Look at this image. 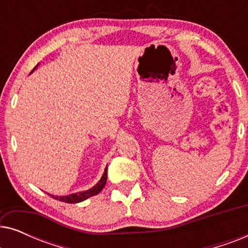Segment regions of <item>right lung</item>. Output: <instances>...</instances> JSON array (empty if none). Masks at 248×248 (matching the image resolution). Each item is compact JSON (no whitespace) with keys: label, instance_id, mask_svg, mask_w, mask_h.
<instances>
[{"label":"right lung","instance_id":"add662e5","mask_svg":"<svg viewBox=\"0 0 248 248\" xmlns=\"http://www.w3.org/2000/svg\"><path fill=\"white\" fill-rule=\"evenodd\" d=\"M36 66H35V69H36ZM35 69H33V70H35ZM106 182H107V167H106V169H105V172H104L103 177H101V179H100L99 182H98V184L94 185L93 188L88 189V191L74 193V194L66 195V196H54V195H50V194H48V195L50 196V198H53V199H55V200H59V201H61V202L79 203V202L84 201V200H87L88 198H91V196L97 195L98 193H99L101 189L105 187V184H106Z\"/></svg>","mask_w":248,"mask_h":248}]
</instances>
